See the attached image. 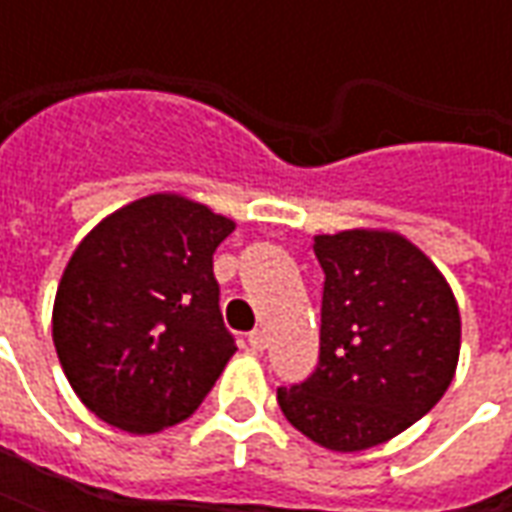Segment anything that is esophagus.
I'll use <instances>...</instances> for the list:
<instances>
[{"mask_svg": "<svg viewBox=\"0 0 512 512\" xmlns=\"http://www.w3.org/2000/svg\"><path fill=\"white\" fill-rule=\"evenodd\" d=\"M249 348H252V351H266L268 334L263 332V329H255V332L249 334Z\"/></svg>", "mask_w": 512, "mask_h": 512, "instance_id": "obj_1", "label": "esophagus"}]
</instances>
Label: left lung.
<instances>
[{
    "instance_id": "left-lung-1",
    "label": "left lung",
    "mask_w": 512,
    "mask_h": 512,
    "mask_svg": "<svg viewBox=\"0 0 512 512\" xmlns=\"http://www.w3.org/2000/svg\"><path fill=\"white\" fill-rule=\"evenodd\" d=\"M323 268L321 362L277 389L293 428L332 452L395 439L447 392L461 356L450 282L406 235L354 227L315 235Z\"/></svg>"
}]
</instances>
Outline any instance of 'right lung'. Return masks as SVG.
<instances>
[{"instance_id": "right-lung-1", "label": "right lung", "mask_w": 512, "mask_h": 512, "mask_svg": "<svg viewBox=\"0 0 512 512\" xmlns=\"http://www.w3.org/2000/svg\"><path fill=\"white\" fill-rule=\"evenodd\" d=\"M235 230L208 205L158 191L117 208L73 249L51 337L95 417L147 436L191 417L238 351L219 312L213 252Z\"/></svg>"}]
</instances>
